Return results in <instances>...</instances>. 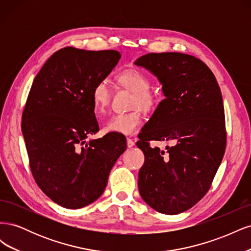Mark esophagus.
Returning <instances> with one entry per match:
<instances>
[{
  "mask_svg": "<svg viewBox=\"0 0 251 251\" xmlns=\"http://www.w3.org/2000/svg\"><path fill=\"white\" fill-rule=\"evenodd\" d=\"M126 146H127L128 149H131V148H133L135 146V142L132 139H130V138H126Z\"/></svg>",
  "mask_w": 251,
  "mask_h": 251,
  "instance_id": "1",
  "label": "esophagus"
}]
</instances>
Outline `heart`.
<instances>
[{"label": "heart", "instance_id": "obj_1", "mask_svg": "<svg viewBox=\"0 0 251 251\" xmlns=\"http://www.w3.org/2000/svg\"><path fill=\"white\" fill-rule=\"evenodd\" d=\"M116 79L121 87L133 92L131 108H135L128 113H120L113 115L104 124L105 133L130 136L133 135L141 126L143 117L141 110L151 111L158 102V97L150 90L151 80L148 75L137 69H126L120 72ZM111 100V88L107 80L97 81L92 90V101L97 113L107 110Z\"/></svg>", "mask_w": 251, "mask_h": 251}]
</instances>
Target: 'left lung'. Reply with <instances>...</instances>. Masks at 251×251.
<instances>
[{"label":"left lung","mask_w":251,"mask_h":251,"mask_svg":"<svg viewBox=\"0 0 251 251\" xmlns=\"http://www.w3.org/2000/svg\"><path fill=\"white\" fill-rule=\"evenodd\" d=\"M134 64L157 77L164 95L137 142L146 158L139 193L151 208L177 215L203 198L222 162L226 132L221 90L209 68L192 55L149 53ZM150 140L176 143L165 153L151 148Z\"/></svg>","instance_id":"obj_1"}]
</instances>
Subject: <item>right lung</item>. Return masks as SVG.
I'll return each instance as SVG.
<instances>
[{"instance_id":"1","label":"right lung","mask_w":251,"mask_h":251,"mask_svg":"<svg viewBox=\"0 0 251 251\" xmlns=\"http://www.w3.org/2000/svg\"><path fill=\"white\" fill-rule=\"evenodd\" d=\"M120 57L116 50L63 48L45 63L30 89L22 117L30 169L42 191L63 207L81 208L100 198L126 150L119 134L87 140L100 131L93 87Z\"/></svg>"}]
</instances>
